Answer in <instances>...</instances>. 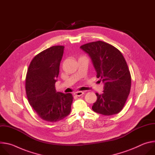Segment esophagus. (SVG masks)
Wrapping results in <instances>:
<instances>
[{
	"mask_svg": "<svg viewBox=\"0 0 155 155\" xmlns=\"http://www.w3.org/2000/svg\"><path fill=\"white\" fill-rule=\"evenodd\" d=\"M83 94H84V93L82 91H77V92L74 93V95L76 96H78V97H80Z\"/></svg>",
	"mask_w": 155,
	"mask_h": 155,
	"instance_id": "obj_1",
	"label": "esophagus"
}]
</instances>
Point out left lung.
I'll return each mask as SVG.
<instances>
[{
    "label": "left lung",
    "mask_w": 155,
    "mask_h": 155,
    "mask_svg": "<svg viewBox=\"0 0 155 155\" xmlns=\"http://www.w3.org/2000/svg\"><path fill=\"white\" fill-rule=\"evenodd\" d=\"M90 56L96 77L104 83V91L96 93L94 112L113 115L121 111L130 93L131 77L121 53L114 46L102 41L88 43L80 47Z\"/></svg>",
    "instance_id": "obj_1"
}]
</instances>
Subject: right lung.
Wrapping results in <instances>:
<instances>
[{"mask_svg": "<svg viewBox=\"0 0 155 155\" xmlns=\"http://www.w3.org/2000/svg\"><path fill=\"white\" fill-rule=\"evenodd\" d=\"M64 49V46H53L36 55L26 77L29 104L40 118L48 122L60 121L71 111L72 94L57 92L55 88Z\"/></svg>", "mask_w": 155, "mask_h": 155, "instance_id": "obj_1", "label": "right lung"}]
</instances>
